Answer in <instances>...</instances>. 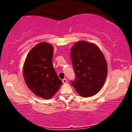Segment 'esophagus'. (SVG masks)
<instances>
[{"label": "esophagus", "instance_id": "obj_1", "mask_svg": "<svg viewBox=\"0 0 132 132\" xmlns=\"http://www.w3.org/2000/svg\"><path fill=\"white\" fill-rule=\"evenodd\" d=\"M62 81H63V83H66L67 82V79H66V78H64V79H63V80H62Z\"/></svg>", "mask_w": 132, "mask_h": 132}]
</instances>
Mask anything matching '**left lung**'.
Here are the masks:
<instances>
[{"label": "left lung", "mask_w": 132, "mask_h": 132, "mask_svg": "<svg viewBox=\"0 0 132 132\" xmlns=\"http://www.w3.org/2000/svg\"><path fill=\"white\" fill-rule=\"evenodd\" d=\"M71 58L76 79L71 81L81 96L96 94L103 87L107 75V64L97 45L79 41L71 48Z\"/></svg>", "instance_id": "1"}]
</instances>
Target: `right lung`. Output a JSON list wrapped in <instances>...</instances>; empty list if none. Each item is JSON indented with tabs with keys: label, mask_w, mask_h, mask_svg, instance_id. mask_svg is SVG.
<instances>
[{
	"label": "right lung",
	"mask_w": 132,
	"mask_h": 132,
	"mask_svg": "<svg viewBox=\"0 0 132 132\" xmlns=\"http://www.w3.org/2000/svg\"><path fill=\"white\" fill-rule=\"evenodd\" d=\"M53 47L42 42L33 47L23 64V72L28 88L37 96L50 99L62 84L53 66Z\"/></svg>",
	"instance_id": "right-lung-1"
}]
</instances>
